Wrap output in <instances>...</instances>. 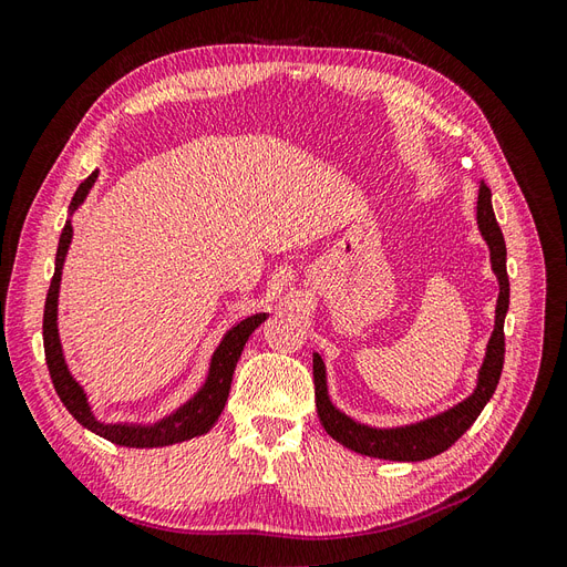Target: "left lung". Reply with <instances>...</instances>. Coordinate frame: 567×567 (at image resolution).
Segmentation results:
<instances>
[{"label": "left lung", "instance_id": "obj_1", "mask_svg": "<svg viewBox=\"0 0 567 567\" xmlns=\"http://www.w3.org/2000/svg\"><path fill=\"white\" fill-rule=\"evenodd\" d=\"M477 227L483 231L485 241L489 246L492 269L499 279V300H496V319L494 331L487 346V354L483 369L477 375V388L468 400H463L454 409L444 411V414L427 419L414 425L404 427H390V431H381V427H369L352 421L350 416L338 411L326 392V369L321 357L315 354V398H317V411L323 431L329 433L342 447H348L357 454H367L375 458L388 461H423L442 454L450 450L452 444L468 431L480 416V411L485 409L489 398L494 394L496 385H499V375L504 369V319L508 312V274H506V244L504 234L496 225V217L492 210V192L487 184H480L477 194Z\"/></svg>", "mask_w": 567, "mask_h": 567}]
</instances>
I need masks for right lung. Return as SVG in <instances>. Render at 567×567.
Segmentation results:
<instances>
[{"mask_svg": "<svg viewBox=\"0 0 567 567\" xmlns=\"http://www.w3.org/2000/svg\"><path fill=\"white\" fill-rule=\"evenodd\" d=\"M96 175L99 173L94 169V173L78 186V192L71 200V213L78 208V205L84 198H87L92 184L96 182ZM71 238H73V225H71V219H68L63 231H61V238H59L56 269H54V279H51L49 293H47L44 321H42L47 367H49L51 383H54L56 394L61 398L63 406L71 411L73 419L80 425H84L87 431H92L101 437H106L113 444H120V447H140V450L167 447V444H177V442H184V440H192V437L208 433L210 427L215 425V421L219 419L221 409H225V404H227L231 379H234V369H236L238 357H241V352H244L246 340L250 338V333L257 329V326H260L267 319V315H252V317L244 319L241 323H236L231 331H227V336L221 338L219 348L213 354L208 381H205V385L184 406H179L175 414H169L167 419H163L156 425L101 423L92 414L87 394H84L80 383H75L71 371H68V367H65L61 340H59V329H56V305H59L61 269H63L68 246H71Z\"/></svg>", "mask_w": 567, "mask_h": 567, "instance_id": "obj_1", "label": "right lung"}]
</instances>
